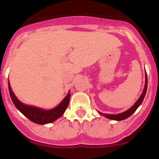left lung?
<instances>
[{"instance_id": "obj_1", "label": "left lung", "mask_w": 159, "mask_h": 159, "mask_svg": "<svg viewBox=\"0 0 159 159\" xmlns=\"http://www.w3.org/2000/svg\"><path fill=\"white\" fill-rule=\"evenodd\" d=\"M145 78H146V82H145V86H144V89H143V92L142 93L141 96L139 97V99H138L137 101L135 102L133 106L128 109L127 111H126L123 112V113H120V114H118V115H109V114H103V113H101V112L99 111V113L100 114L101 116H104V117L107 118V119H112V120H117V121H120V120H123V119H127L128 117H130L131 116L132 114L134 113L136 110H137V108L141 105V103L143 102V99H144V97H145L146 93H147V72H146V75H145Z\"/></svg>"}]
</instances>
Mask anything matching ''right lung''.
Here are the masks:
<instances>
[{"label":"right lung","instance_id":"1","mask_svg":"<svg viewBox=\"0 0 159 159\" xmlns=\"http://www.w3.org/2000/svg\"><path fill=\"white\" fill-rule=\"evenodd\" d=\"M8 83V91L10 94V97L12 99V102L14 103L15 107L17 108L23 114L25 117H27L29 120L37 124H47L54 122L57 119L63 116V114L67 109L70 100V93L67 95V96L64 99V100L60 102V104L56 107L50 109V110H43L40 107H36L33 106H29L23 102H21L14 95L13 92L12 91L10 84Z\"/></svg>","mask_w":159,"mask_h":159}]
</instances>
